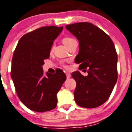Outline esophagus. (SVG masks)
I'll return each instance as SVG.
<instances>
[{"instance_id": "esophagus-1", "label": "esophagus", "mask_w": 132, "mask_h": 132, "mask_svg": "<svg viewBox=\"0 0 132 132\" xmlns=\"http://www.w3.org/2000/svg\"><path fill=\"white\" fill-rule=\"evenodd\" d=\"M66 76L67 79H69V78H70V77H71V74L70 73H66Z\"/></svg>"}]
</instances>
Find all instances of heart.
I'll list each match as a JSON object with an SVG mask.
<instances>
[{"label": "heart", "instance_id": "1", "mask_svg": "<svg viewBox=\"0 0 132 132\" xmlns=\"http://www.w3.org/2000/svg\"><path fill=\"white\" fill-rule=\"evenodd\" d=\"M74 41L76 40H75L73 38L70 37H65L63 38V39H62V42H63V43L66 46H69L70 44H71L72 42H73Z\"/></svg>", "mask_w": 132, "mask_h": 132}]
</instances>
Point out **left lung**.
<instances>
[{
  "instance_id": "1",
  "label": "left lung",
  "mask_w": 132,
  "mask_h": 132,
  "mask_svg": "<svg viewBox=\"0 0 132 132\" xmlns=\"http://www.w3.org/2000/svg\"><path fill=\"white\" fill-rule=\"evenodd\" d=\"M66 29L79 41L76 59L80 69H87V76L79 71L72 73L76 81L74 99L87 108L100 106L108 100L117 81L118 56L113 41L103 30L90 22L67 25Z\"/></svg>"
}]
</instances>
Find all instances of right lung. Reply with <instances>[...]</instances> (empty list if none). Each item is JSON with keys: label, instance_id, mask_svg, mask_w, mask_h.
Masks as SVG:
<instances>
[{"label": "right lung", "instance_id": "right-lung-1", "mask_svg": "<svg viewBox=\"0 0 132 132\" xmlns=\"http://www.w3.org/2000/svg\"><path fill=\"white\" fill-rule=\"evenodd\" d=\"M63 27H42L21 38L12 60L11 76L21 101L36 112L50 111L57 104L56 94L66 80L62 70L54 74L46 72L42 66L49 59L53 41Z\"/></svg>", "mask_w": 132, "mask_h": 132}]
</instances>
